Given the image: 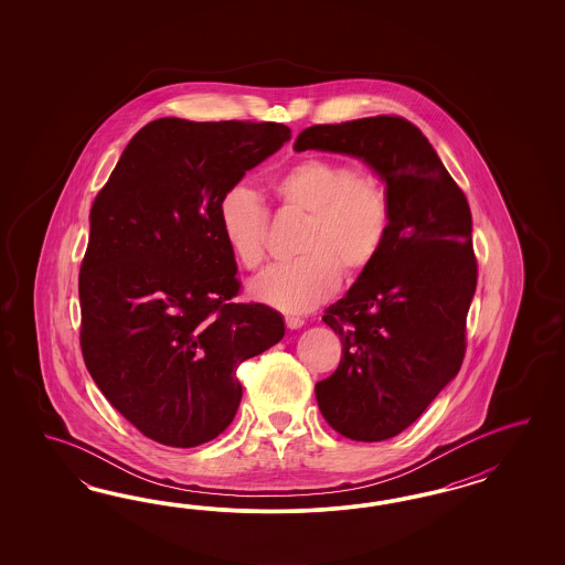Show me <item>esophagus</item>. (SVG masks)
<instances>
[{
	"label": "esophagus",
	"instance_id": "obj_1",
	"mask_svg": "<svg viewBox=\"0 0 565 565\" xmlns=\"http://www.w3.org/2000/svg\"><path fill=\"white\" fill-rule=\"evenodd\" d=\"M286 326H288V329H300V327H305V319H300V317H286Z\"/></svg>",
	"mask_w": 565,
	"mask_h": 565
}]
</instances>
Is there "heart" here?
Masks as SVG:
<instances>
[{
    "mask_svg": "<svg viewBox=\"0 0 565 565\" xmlns=\"http://www.w3.org/2000/svg\"><path fill=\"white\" fill-rule=\"evenodd\" d=\"M281 205L305 215L290 263L275 265L248 284L250 296L286 312L321 305L348 277L366 271L381 255L392 230V201L373 173L329 157H305L274 178ZM217 225L230 253L244 269L265 260L267 211L244 184L225 190Z\"/></svg>",
    "mask_w": 565,
    "mask_h": 565,
    "instance_id": "b5f03b06",
    "label": "heart"
}]
</instances>
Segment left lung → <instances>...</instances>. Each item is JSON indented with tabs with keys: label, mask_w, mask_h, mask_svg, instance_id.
Listing matches in <instances>:
<instances>
[{
	"label": "left lung",
	"mask_w": 565,
	"mask_h": 565,
	"mask_svg": "<svg viewBox=\"0 0 565 565\" xmlns=\"http://www.w3.org/2000/svg\"><path fill=\"white\" fill-rule=\"evenodd\" d=\"M294 149L356 157L390 192L392 230L381 255L323 317L342 340L340 366L315 385L340 435L383 441L411 427L462 366L477 290L470 206L404 118L310 126Z\"/></svg>",
	"instance_id": "1"
}]
</instances>
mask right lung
Returning a JSON list of instances; mask_svg holds the SVG:
<instances>
[{
	"label": "right lung",
	"mask_w": 565,
	"mask_h": 565,
	"mask_svg": "<svg viewBox=\"0 0 565 565\" xmlns=\"http://www.w3.org/2000/svg\"><path fill=\"white\" fill-rule=\"evenodd\" d=\"M290 137L275 121H151L93 203L83 356L107 402L157 444L196 447L230 427L239 362L286 333L274 308L230 302L238 267L217 203Z\"/></svg>",
	"instance_id": "right-lung-1"
}]
</instances>
